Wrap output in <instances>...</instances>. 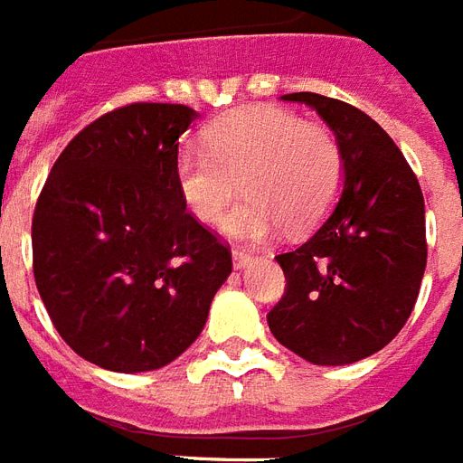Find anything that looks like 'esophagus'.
Instances as JSON below:
<instances>
[{"label":"esophagus","instance_id":"34e87169","mask_svg":"<svg viewBox=\"0 0 463 463\" xmlns=\"http://www.w3.org/2000/svg\"><path fill=\"white\" fill-rule=\"evenodd\" d=\"M232 259H234L236 269H244V266L254 261V254L249 249H244V246H236V249H232Z\"/></svg>","mask_w":463,"mask_h":463}]
</instances>
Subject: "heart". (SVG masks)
I'll list each match as a JSON object with an SVG mask.
<instances>
[{"mask_svg": "<svg viewBox=\"0 0 463 463\" xmlns=\"http://www.w3.org/2000/svg\"><path fill=\"white\" fill-rule=\"evenodd\" d=\"M207 147H182L175 182L192 217L217 227L239 194L249 197L229 232L266 239L288 222L308 229L328 214L343 187L345 162L335 135L279 106L236 108L209 125Z\"/></svg>", "mask_w": 463, "mask_h": 463, "instance_id": "obj_1", "label": "heart"}]
</instances>
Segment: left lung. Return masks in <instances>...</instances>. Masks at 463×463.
<instances>
[{"mask_svg": "<svg viewBox=\"0 0 463 463\" xmlns=\"http://www.w3.org/2000/svg\"><path fill=\"white\" fill-rule=\"evenodd\" d=\"M318 113L343 150L345 187L306 244L276 256L286 276L269 328L313 365H350L402 330L427 266L424 197L400 147L360 108L288 93Z\"/></svg>", "mask_w": 463, "mask_h": 463, "instance_id": "obj_1", "label": "left lung"}]
</instances>
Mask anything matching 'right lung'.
<instances>
[{"label":"right lung","mask_w":463,"mask_h":463,"mask_svg":"<svg viewBox=\"0 0 463 463\" xmlns=\"http://www.w3.org/2000/svg\"><path fill=\"white\" fill-rule=\"evenodd\" d=\"M197 113L130 103L86 125L53 162L32 219L33 279L73 353L113 373L157 370L197 340L232 249L175 182Z\"/></svg>","instance_id":"obj_1"}]
</instances>
